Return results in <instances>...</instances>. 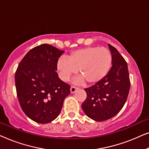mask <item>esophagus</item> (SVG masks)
<instances>
[{
  "mask_svg": "<svg viewBox=\"0 0 149 149\" xmlns=\"http://www.w3.org/2000/svg\"><path fill=\"white\" fill-rule=\"evenodd\" d=\"M77 89H78V87H77L75 86H71V87H70L71 93H74Z\"/></svg>",
  "mask_w": 149,
  "mask_h": 149,
  "instance_id": "1",
  "label": "esophagus"
}]
</instances>
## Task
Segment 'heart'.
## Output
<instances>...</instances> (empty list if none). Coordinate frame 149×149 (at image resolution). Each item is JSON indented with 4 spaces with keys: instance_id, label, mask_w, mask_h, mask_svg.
Masks as SVG:
<instances>
[{
    "instance_id": "heart-1",
    "label": "heart",
    "mask_w": 149,
    "mask_h": 149,
    "mask_svg": "<svg viewBox=\"0 0 149 149\" xmlns=\"http://www.w3.org/2000/svg\"><path fill=\"white\" fill-rule=\"evenodd\" d=\"M111 53L108 49L87 47L71 53L68 57L62 56L57 62L60 78L67 81L79 70L80 81L94 84L104 78L111 68Z\"/></svg>"
}]
</instances>
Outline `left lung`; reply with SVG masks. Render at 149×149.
I'll return each mask as SVG.
<instances>
[{
	"instance_id": "8db88e82",
	"label": "left lung",
	"mask_w": 149,
	"mask_h": 149,
	"mask_svg": "<svg viewBox=\"0 0 149 149\" xmlns=\"http://www.w3.org/2000/svg\"><path fill=\"white\" fill-rule=\"evenodd\" d=\"M113 66L102 80L85 89L87 97L82 109L87 117L104 121L115 117L127 100L130 88L127 64L118 50L109 44Z\"/></svg>"
}]
</instances>
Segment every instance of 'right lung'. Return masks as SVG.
Listing matches in <instances>:
<instances>
[{"instance_id": "obj_1", "label": "right lung", "mask_w": 149, "mask_h": 149, "mask_svg": "<svg viewBox=\"0 0 149 149\" xmlns=\"http://www.w3.org/2000/svg\"><path fill=\"white\" fill-rule=\"evenodd\" d=\"M64 52L49 44L36 46L26 54L15 71L20 107L37 123H47L57 118L70 93V85L61 80L56 71Z\"/></svg>"}]
</instances>
